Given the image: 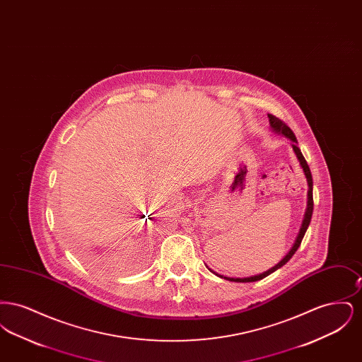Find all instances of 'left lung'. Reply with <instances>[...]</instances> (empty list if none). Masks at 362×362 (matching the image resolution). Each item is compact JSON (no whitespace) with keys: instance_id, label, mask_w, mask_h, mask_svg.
Segmentation results:
<instances>
[{"instance_id":"left-lung-1","label":"left lung","mask_w":362,"mask_h":362,"mask_svg":"<svg viewBox=\"0 0 362 362\" xmlns=\"http://www.w3.org/2000/svg\"><path fill=\"white\" fill-rule=\"evenodd\" d=\"M269 121H270V126H272V129H273L274 132L279 133V134H284L285 137L289 138V139L292 141L293 151H294V153L297 156V158H298V161H300V164H301V167H303V171L305 173L307 182H308V187H310V189H308V207H307V211H305V216H304V221H303V225H301L300 233H298L297 239H296L294 244H293L292 250L288 252V255L282 259L278 264H276L273 269H270V270H267V272H264L263 274H259V276H248V278H228V276H220L221 278H225V279H228V281H233V282H254V281H259V279H263L264 276H270L272 273H274L279 267H282L289 259L292 258L293 255H294V252L298 250V247H300V244H301V241H303V238H304V235H305V232H307V229H308L310 218H312V211H313L312 186H313V182H312V173H310V167H308V164H307V160L304 158V156L301 153L300 148L297 146V138L294 136L292 129H291L285 122L281 121L279 118H276V117L272 115V114H269ZM214 274H216V273H214ZM216 276H218V274H216Z\"/></svg>"}]
</instances>
